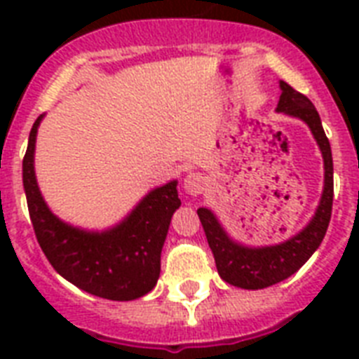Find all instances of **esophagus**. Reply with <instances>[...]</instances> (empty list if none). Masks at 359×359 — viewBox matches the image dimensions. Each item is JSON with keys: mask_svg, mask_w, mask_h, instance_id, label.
<instances>
[{"mask_svg": "<svg viewBox=\"0 0 359 359\" xmlns=\"http://www.w3.org/2000/svg\"><path fill=\"white\" fill-rule=\"evenodd\" d=\"M207 186V177L201 173H188L184 179V190L190 196H199Z\"/></svg>", "mask_w": 359, "mask_h": 359, "instance_id": "1", "label": "esophagus"}]
</instances>
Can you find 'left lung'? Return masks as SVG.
Returning a JSON list of instances; mask_svg holds the SVG:
<instances>
[{
  "label": "left lung",
  "mask_w": 359,
  "mask_h": 359,
  "mask_svg": "<svg viewBox=\"0 0 359 359\" xmlns=\"http://www.w3.org/2000/svg\"><path fill=\"white\" fill-rule=\"evenodd\" d=\"M281 97L278 102V111L300 117L311 128L324 158V191L317 212L313 216L306 229L283 244L270 245V248H244L235 244L225 235L218 219L208 208H199L197 216L201 219L203 229L207 235L208 245L214 253V261L218 273L224 281L240 287V289H266L283 279L290 278L298 272L309 257L315 253L328 231L332 218V205H334V162H332V149L330 141L324 134L323 123L318 117L313 102L306 95L279 81Z\"/></svg>",
  "instance_id": "obj_1"
}]
</instances>
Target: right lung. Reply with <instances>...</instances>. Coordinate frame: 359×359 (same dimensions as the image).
Segmentation results:
<instances>
[{"instance_id":"1","label":"right lung","mask_w":359,"mask_h":359,"mask_svg":"<svg viewBox=\"0 0 359 359\" xmlns=\"http://www.w3.org/2000/svg\"><path fill=\"white\" fill-rule=\"evenodd\" d=\"M41 119L31 128L24 156L25 197L41 250L55 272L89 294L119 302L147 294L160 278L163 240L180 207L177 182L152 190L114 229L87 233L70 227L50 212L36 186L33 154Z\"/></svg>"}]
</instances>
